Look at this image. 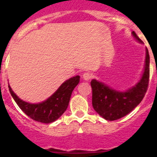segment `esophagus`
<instances>
[{
  "label": "esophagus",
  "instance_id": "34e87169",
  "mask_svg": "<svg viewBox=\"0 0 157 157\" xmlns=\"http://www.w3.org/2000/svg\"><path fill=\"white\" fill-rule=\"evenodd\" d=\"M93 77V75L91 74L90 72H85V73H83L82 75V78H83V79L84 80H86V81H88V80L91 79Z\"/></svg>",
  "mask_w": 157,
  "mask_h": 157
}]
</instances>
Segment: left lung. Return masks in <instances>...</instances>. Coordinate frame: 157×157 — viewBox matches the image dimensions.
Wrapping results in <instances>:
<instances>
[{"instance_id":"1","label":"left lung","mask_w":157,"mask_h":157,"mask_svg":"<svg viewBox=\"0 0 157 157\" xmlns=\"http://www.w3.org/2000/svg\"><path fill=\"white\" fill-rule=\"evenodd\" d=\"M133 35L142 42L134 31ZM149 82V54L146 48V57L143 75L139 82L127 92H118L107 86L104 83L93 79L92 105L94 110L107 120H119L130 113L138 106L144 98Z\"/></svg>"}]
</instances>
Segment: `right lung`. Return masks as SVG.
<instances>
[{
	"label": "right lung",
	"mask_w": 157,
	"mask_h": 157,
	"mask_svg": "<svg viewBox=\"0 0 157 157\" xmlns=\"http://www.w3.org/2000/svg\"><path fill=\"white\" fill-rule=\"evenodd\" d=\"M79 79V75L71 78L60 86L53 95L39 104L25 102L14 94L9 86L8 89L16 104L28 117L37 122L49 123L59 119L67 110L72 91L78 84Z\"/></svg>",
	"instance_id": "right-lung-1"
}]
</instances>
